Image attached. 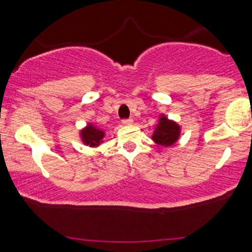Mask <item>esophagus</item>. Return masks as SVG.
Returning a JSON list of instances; mask_svg holds the SVG:
<instances>
[{"label": "esophagus", "instance_id": "obj_1", "mask_svg": "<svg viewBox=\"0 0 252 252\" xmlns=\"http://www.w3.org/2000/svg\"><path fill=\"white\" fill-rule=\"evenodd\" d=\"M122 123H123L124 126H129V124H131V123H133V119H131V118H128V119H123V121H122Z\"/></svg>", "mask_w": 252, "mask_h": 252}]
</instances>
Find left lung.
Listing matches in <instances>:
<instances>
[{"instance_id": "left-lung-1", "label": "left lung", "mask_w": 252, "mask_h": 252, "mask_svg": "<svg viewBox=\"0 0 252 252\" xmlns=\"http://www.w3.org/2000/svg\"><path fill=\"white\" fill-rule=\"evenodd\" d=\"M180 126L167 117L161 116L158 124L152 134V140L162 146H172L179 139Z\"/></svg>"}]
</instances>
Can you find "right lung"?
<instances>
[{"mask_svg":"<svg viewBox=\"0 0 252 252\" xmlns=\"http://www.w3.org/2000/svg\"><path fill=\"white\" fill-rule=\"evenodd\" d=\"M80 136L84 144L88 145V146L95 147L98 146L102 142L103 136H105V131L101 130V129H97L93 124H88L80 131Z\"/></svg>","mask_w":252,"mask_h":252,"instance_id":"obj_1","label":"right lung"}]
</instances>
